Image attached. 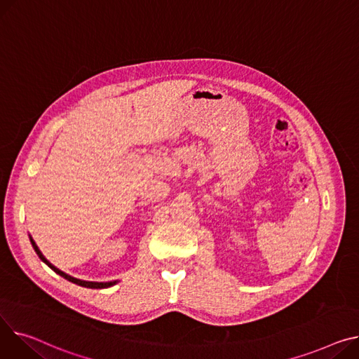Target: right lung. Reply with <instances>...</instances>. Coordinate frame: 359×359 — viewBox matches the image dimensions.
I'll use <instances>...</instances> for the list:
<instances>
[{
	"mask_svg": "<svg viewBox=\"0 0 359 359\" xmlns=\"http://www.w3.org/2000/svg\"><path fill=\"white\" fill-rule=\"evenodd\" d=\"M30 241H32V245H33V248H34V251L37 252V255L40 257V259L43 261V262H46L47 266H49L55 273H57L59 276H62V277H65L66 280H69V281H72V283H75V284H78V285H82V287H88V289H107V287H111V285H114L116 281H108V283H97V281H83V280H79V278H75V277H72V276H69V274H66V273H63V271H60L59 269H56L53 264H50L49 261H47L46 258H44V255L40 252V250H39V247L36 245V243H34V240L33 238L30 236Z\"/></svg>",
	"mask_w": 359,
	"mask_h": 359,
	"instance_id": "1",
	"label": "right lung"
}]
</instances>
